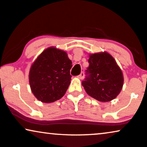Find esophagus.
<instances>
[{
    "mask_svg": "<svg viewBox=\"0 0 147 147\" xmlns=\"http://www.w3.org/2000/svg\"><path fill=\"white\" fill-rule=\"evenodd\" d=\"M84 76H85V75H84V72H81V74H80V75L78 76V78H79L80 79H83V78H84Z\"/></svg>",
    "mask_w": 147,
    "mask_h": 147,
    "instance_id": "esophagus-1",
    "label": "esophagus"
}]
</instances>
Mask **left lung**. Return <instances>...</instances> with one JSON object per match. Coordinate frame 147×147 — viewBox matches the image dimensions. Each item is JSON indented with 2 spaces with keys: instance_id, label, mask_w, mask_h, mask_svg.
Returning <instances> with one entry per match:
<instances>
[{
  "instance_id": "8db88e82",
  "label": "left lung",
  "mask_w": 147,
  "mask_h": 147,
  "mask_svg": "<svg viewBox=\"0 0 147 147\" xmlns=\"http://www.w3.org/2000/svg\"><path fill=\"white\" fill-rule=\"evenodd\" d=\"M82 85L91 97L100 102H109L119 95L123 77L114 58L107 52L90 55Z\"/></svg>"
}]
</instances>
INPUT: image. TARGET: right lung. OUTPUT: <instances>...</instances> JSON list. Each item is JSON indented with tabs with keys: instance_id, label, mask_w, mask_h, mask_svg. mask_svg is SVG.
<instances>
[{
	"instance_id": "right-lung-1",
	"label": "right lung",
	"mask_w": 147,
	"mask_h": 147,
	"mask_svg": "<svg viewBox=\"0 0 147 147\" xmlns=\"http://www.w3.org/2000/svg\"><path fill=\"white\" fill-rule=\"evenodd\" d=\"M72 66L71 60L62 50L49 47L42 51L29 72L30 85L35 97L45 103L63 97L70 83Z\"/></svg>"
}]
</instances>
